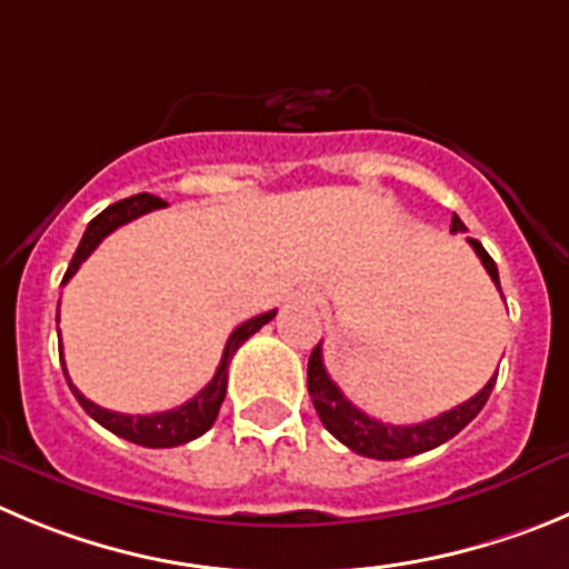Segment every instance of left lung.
Masks as SVG:
<instances>
[{
	"label": "left lung",
	"mask_w": 569,
	"mask_h": 569,
	"mask_svg": "<svg viewBox=\"0 0 569 569\" xmlns=\"http://www.w3.org/2000/svg\"><path fill=\"white\" fill-rule=\"evenodd\" d=\"M466 231L460 217H451V233ZM473 250H477L479 262L488 270V276L493 279L497 290L499 288V270L497 262L488 257V250L477 242V239H468ZM497 383V375L488 380L486 387L479 389L471 400L455 406V409L442 411V415L431 417L426 423L415 426H392L383 423V420H375L367 411H361L358 406L349 403L343 398L341 389L332 383V378L325 369V356H321V343H316V349L310 352V363H307V389H310V398L316 411H319L321 423L330 431L336 440H341L343 446L352 448L356 455L372 457V460H403V457L423 455V451H431V448L442 446L455 435H460L473 417L482 411L486 400L491 398V389Z\"/></svg>",
	"instance_id": "8db88e82"
}]
</instances>
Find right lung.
Segmentation results:
<instances>
[{"label":"right lung","mask_w":569,"mask_h":569,"mask_svg":"<svg viewBox=\"0 0 569 569\" xmlns=\"http://www.w3.org/2000/svg\"><path fill=\"white\" fill-rule=\"evenodd\" d=\"M163 206L166 202L154 194H134V197H127V200H121V202H114V206L103 208L96 220L87 226V231H83L81 242H78L76 253H72V262H70V268H67L64 281H61V284H67V281L72 279V273L81 268L83 259L90 257L92 250H96L98 244H101L103 239L114 231V228L127 226V222L138 220V217H143V213L154 211V208H163ZM273 316H276V310H270V312H262V316H253V319H248L244 325H239L237 330L228 336L226 352H222V361H220V367H217V372H213V378L208 380L206 387H202L194 398L186 400V403L177 406V409L158 411V415H121V411L101 409L98 403H92V400L83 398V395L72 387L70 375H67V383H70L72 395H76L78 403L83 406V411H87L92 420H98L103 429L112 431V435L123 437V440H129V442H138V446H146V448L182 446V442L197 440V437L206 435V431L211 429L213 420H217V415H220L222 400H226L228 363H231L233 352H237V349L242 347V343L248 341L253 332L262 330V327L268 325ZM56 325H59V310H56ZM61 367H64V356H61Z\"/></svg>","instance_id":"right-lung-1"}]
</instances>
